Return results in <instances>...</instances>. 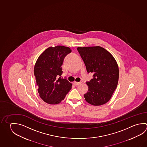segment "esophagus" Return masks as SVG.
<instances>
[{"label": "esophagus", "instance_id": "obj_1", "mask_svg": "<svg viewBox=\"0 0 147 147\" xmlns=\"http://www.w3.org/2000/svg\"><path fill=\"white\" fill-rule=\"evenodd\" d=\"M81 83V82H74V84H75V86H79V85H80V84Z\"/></svg>", "mask_w": 147, "mask_h": 147}]
</instances>
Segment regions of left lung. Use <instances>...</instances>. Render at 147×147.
Listing matches in <instances>:
<instances>
[{
  "label": "left lung",
  "mask_w": 147,
  "mask_h": 147,
  "mask_svg": "<svg viewBox=\"0 0 147 147\" xmlns=\"http://www.w3.org/2000/svg\"><path fill=\"white\" fill-rule=\"evenodd\" d=\"M77 50L93 78L86 83L88 91L84 95L86 101L94 106L105 104L117 88L119 70L112 54L99 46L78 47Z\"/></svg>",
  "instance_id": "left-lung-1"
}]
</instances>
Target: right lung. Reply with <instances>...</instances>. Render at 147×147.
<instances>
[{
	"label": "right lung",
	"instance_id": "obj_1",
	"mask_svg": "<svg viewBox=\"0 0 147 147\" xmlns=\"http://www.w3.org/2000/svg\"><path fill=\"white\" fill-rule=\"evenodd\" d=\"M71 52L69 48L63 45L49 47L36 62L34 75L38 92L41 98L49 104L60 103L71 88L72 84L61 78L64 58Z\"/></svg>",
	"mask_w": 147,
	"mask_h": 147
}]
</instances>
